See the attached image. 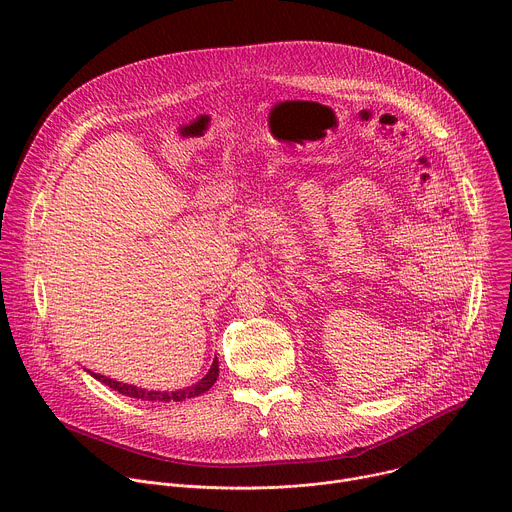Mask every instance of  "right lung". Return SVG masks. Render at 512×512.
<instances>
[{
  "label": "right lung",
  "instance_id": "1",
  "mask_svg": "<svg viewBox=\"0 0 512 512\" xmlns=\"http://www.w3.org/2000/svg\"><path fill=\"white\" fill-rule=\"evenodd\" d=\"M91 373V371H87ZM97 381L105 383L107 387L119 391L121 395H127V397H133V399H141V401H156V403H170V401H184V399H192V397H198L202 393H206L214 383H216V377H218V358L212 360L208 373L194 385L190 387H184V389H178V391H148V389H141V387H135V385H127V383H119L115 379H109V377H103V375H97V373H91Z\"/></svg>",
  "mask_w": 512,
  "mask_h": 512
}]
</instances>
